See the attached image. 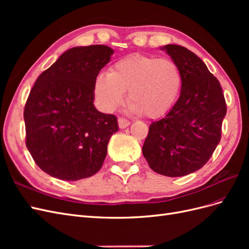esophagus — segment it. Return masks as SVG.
<instances>
[{
    "instance_id": "obj_1",
    "label": "esophagus",
    "mask_w": 249,
    "mask_h": 249,
    "mask_svg": "<svg viewBox=\"0 0 249 249\" xmlns=\"http://www.w3.org/2000/svg\"><path fill=\"white\" fill-rule=\"evenodd\" d=\"M130 124H131V123H130L129 120H127V119H125V118H123V117L118 118V125H119L120 129H124V127L129 126Z\"/></svg>"
}]
</instances>
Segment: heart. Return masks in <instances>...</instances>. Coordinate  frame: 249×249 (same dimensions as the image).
I'll return each instance as SVG.
<instances>
[{
  "label": "heart",
  "instance_id": "b5f03b06",
  "mask_svg": "<svg viewBox=\"0 0 249 249\" xmlns=\"http://www.w3.org/2000/svg\"><path fill=\"white\" fill-rule=\"evenodd\" d=\"M182 83L179 67L171 59L133 54L118 60L109 73H100L93 91L104 111H114L127 91L131 112L159 118L175 106Z\"/></svg>",
  "mask_w": 249,
  "mask_h": 249
}]
</instances>
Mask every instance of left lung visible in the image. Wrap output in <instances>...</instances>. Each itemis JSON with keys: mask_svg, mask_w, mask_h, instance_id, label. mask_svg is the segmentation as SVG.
Instances as JSON below:
<instances>
[{"mask_svg": "<svg viewBox=\"0 0 249 249\" xmlns=\"http://www.w3.org/2000/svg\"><path fill=\"white\" fill-rule=\"evenodd\" d=\"M161 50L178 65L182 89L172 109L149 125L142 154L159 175L184 177L200 169L213 155L227 104L219 81L193 52L178 44Z\"/></svg>", "mask_w": 249, "mask_h": 249, "instance_id": "1", "label": "left lung"}]
</instances>
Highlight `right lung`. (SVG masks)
I'll list each match as a JSON object with an SVG mask.
<instances>
[{
    "mask_svg": "<svg viewBox=\"0 0 249 249\" xmlns=\"http://www.w3.org/2000/svg\"><path fill=\"white\" fill-rule=\"evenodd\" d=\"M107 46L67 50L37 78L25 106L26 145L42 171L62 180L101 169L117 118L97 111L94 82L110 62Z\"/></svg>",
    "mask_w": 249,
    "mask_h": 249,
    "instance_id": "1",
    "label": "right lung"
}]
</instances>
